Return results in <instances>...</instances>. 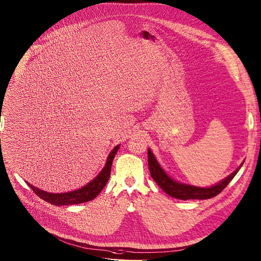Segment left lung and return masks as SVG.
I'll return each mask as SVG.
<instances>
[{
	"label": "left lung",
	"mask_w": 261,
	"mask_h": 261,
	"mask_svg": "<svg viewBox=\"0 0 261 261\" xmlns=\"http://www.w3.org/2000/svg\"><path fill=\"white\" fill-rule=\"evenodd\" d=\"M147 158H148V167L150 176L156 181L157 185L171 197L181 199V200H188V199H210L217 196L220 194L228 185L232 179L236 176L238 171L240 170L241 164L237 170L226 177L221 182L217 183V185L213 186L211 188H197L189 185H183V183H179L175 180H173L171 177H168L166 173L162 170L157 160L155 159L152 152L148 149L147 150Z\"/></svg>",
	"instance_id": "obj_1"
}]
</instances>
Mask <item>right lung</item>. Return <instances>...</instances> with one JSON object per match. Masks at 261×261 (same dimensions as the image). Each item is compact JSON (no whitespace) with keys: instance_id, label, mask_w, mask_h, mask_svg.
<instances>
[{"instance_id":"add662e5","label":"right lung","mask_w":261,"mask_h":261,"mask_svg":"<svg viewBox=\"0 0 261 261\" xmlns=\"http://www.w3.org/2000/svg\"><path fill=\"white\" fill-rule=\"evenodd\" d=\"M120 145H117L109 155V158H107L106 164L103 167V170L101 173L93 180L90 181L88 185L85 187L73 191V192H68V193H63V194H51L44 192L42 190H39L35 188L34 186L30 185V183H27L29 188L32 189L37 196L42 198L43 200L46 202L51 203L54 205H70V204H80L83 202H87L93 200L94 198H96L100 192L103 190L105 185L107 183L111 176V170H112V164L113 160L117 154V151L119 149Z\"/></svg>"}]
</instances>
